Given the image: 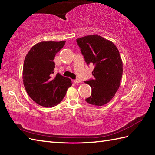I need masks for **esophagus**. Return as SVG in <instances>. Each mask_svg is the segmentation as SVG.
Segmentation results:
<instances>
[{"mask_svg": "<svg viewBox=\"0 0 155 155\" xmlns=\"http://www.w3.org/2000/svg\"><path fill=\"white\" fill-rule=\"evenodd\" d=\"M74 83H81V80H79V79H75V80H74Z\"/></svg>", "mask_w": 155, "mask_h": 155, "instance_id": "esophagus-1", "label": "esophagus"}]
</instances>
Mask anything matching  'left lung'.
Returning a JSON list of instances; mask_svg holds the SVG:
<instances>
[{
    "instance_id": "8db88e82",
    "label": "left lung",
    "mask_w": 155,
    "mask_h": 155,
    "mask_svg": "<svg viewBox=\"0 0 155 155\" xmlns=\"http://www.w3.org/2000/svg\"><path fill=\"white\" fill-rule=\"evenodd\" d=\"M87 64L95 66L92 74L94 79L86 81L92 88L88 103L103 106L113 98L120 87L123 76V61L117 47L113 42L98 35L77 39Z\"/></svg>"
}]
</instances>
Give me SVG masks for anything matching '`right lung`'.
<instances>
[{
	"mask_svg": "<svg viewBox=\"0 0 155 155\" xmlns=\"http://www.w3.org/2000/svg\"><path fill=\"white\" fill-rule=\"evenodd\" d=\"M65 42H40L35 45L25 57L23 84L29 97L42 107H53L60 103L72 86L70 78L59 73L52 74L55 55L64 47Z\"/></svg>",
	"mask_w": 155,
	"mask_h": 155,
	"instance_id": "1",
	"label": "right lung"
}]
</instances>
